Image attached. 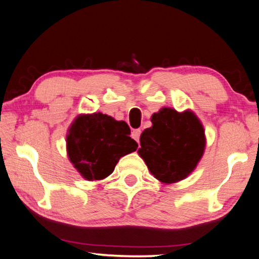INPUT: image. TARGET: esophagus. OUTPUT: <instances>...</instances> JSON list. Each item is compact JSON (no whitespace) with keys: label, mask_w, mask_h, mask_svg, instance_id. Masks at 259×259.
I'll return each mask as SVG.
<instances>
[{"label":"esophagus","mask_w":259,"mask_h":259,"mask_svg":"<svg viewBox=\"0 0 259 259\" xmlns=\"http://www.w3.org/2000/svg\"><path fill=\"white\" fill-rule=\"evenodd\" d=\"M140 135H141V130H134L132 132V138L135 140L139 143V140H140Z\"/></svg>","instance_id":"34e87169"}]
</instances>
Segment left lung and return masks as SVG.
<instances>
[{
    "mask_svg": "<svg viewBox=\"0 0 259 259\" xmlns=\"http://www.w3.org/2000/svg\"><path fill=\"white\" fill-rule=\"evenodd\" d=\"M151 122L140 137L139 155L163 184L184 180L204 152L205 134L200 119L190 110L162 108L152 114Z\"/></svg>",
    "mask_w": 259,
    "mask_h": 259,
    "instance_id": "left-lung-1",
    "label": "left lung"
}]
</instances>
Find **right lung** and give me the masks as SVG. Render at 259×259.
Here are the masks:
<instances>
[{"instance_id":"obj_1","label":"right lung","mask_w":259,"mask_h":259,"mask_svg":"<svg viewBox=\"0 0 259 259\" xmlns=\"http://www.w3.org/2000/svg\"><path fill=\"white\" fill-rule=\"evenodd\" d=\"M125 121L108 114H80L66 135L67 156L84 179L102 180L111 175L119 159L137 150Z\"/></svg>"}]
</instances>
